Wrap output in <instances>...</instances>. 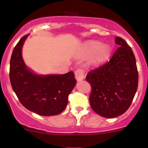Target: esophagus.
Instances as JSON below:
<instances>
[{
  "mask_svg": "<svg viewBox=\"0 0 148 148\" xmlns=\"http://www.w3.org/2000/svg\"><path fill=\"white\" fill-rule=\"evenodd\" d=\"M75 77L77 81L83 80L85 77V72L82 68H78L75 71Z\"/></svg>",
  "mask_w": 148,
  "mask_h": 148,
  "instance_id": "34e87169",
  "label": "esophagus"
}]
</instances>
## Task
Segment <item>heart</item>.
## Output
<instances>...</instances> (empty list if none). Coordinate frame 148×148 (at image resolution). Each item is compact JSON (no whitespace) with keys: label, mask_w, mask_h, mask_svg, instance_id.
I'll list each match as a JSON object with an SVG mask.
<instances>
[{"label":"heart","mask_w":148,"mask_h":148,"mask_svg":"<svg viewBox=\"0 0 148 148\" xmlns=\"http://www.w3.org/2000/svg\"><path fill=\"white\" fill-rule=\"evenodd\" d=\"M87 53L90 55L95 53V59L98 62H101L109 57L110 49L107 45L101 46L98 42H92L87 46Z\"/></svg>","instance_id":"obj_1"}]
</instances>
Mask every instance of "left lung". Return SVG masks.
I'll return each mask as SVG.
<instances>
[{
	"label": "left lung",
	"instance_id": "8db88e82",
	"mask_svg": "<svg viewBox=\"0 0 148 148\" xmlns=\"http://www.w3.org/2000/svg\"><path fill=\"white\" fill-rule=\"evenodd\" d=\"M119 47L109 61L87 73L91 85L90 104L92 109L104 118H114L130 108L138 82L135 56L123 38L116 37Z\"/></svg>",
	"mask_w": 148,
	"mask_h": 148
}]
</instances>
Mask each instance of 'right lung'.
Masks as SVG:
<instances>
[{"label": "right lung", "mask_w": 148, "mask_h": 148, "mask_svg": "<svg viewBox=\"0 0 148 148\" xmlns=\"http://www.w3.org/2000/svg\"><path fill=\"white\" fill-rule=\"evenodd\" d=\"M28 35L20 39L10 59V79L18 100L40 116H56L66 108L68 96L76 83L73 72L63 75H36L26 66L21 49Z\"/></svg>", "instance_id": "right-lung-1"}]
</instances>
